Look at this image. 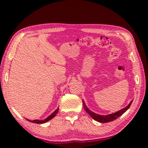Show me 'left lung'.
<instances>
[{
    "mask_svg": "<svg viewBox=\"0 0 148 148\" xmlns=\"http://www.w3.org/2000/svg\"><path fill=\"white\" fill-rule=\"evenodd\" d=\"M132 102H133V100L131 101L128 106H126L125 108L121 109V110H120L118 111L115 113H113L112 114H110V115H98V114L95 113L94 112H92L91 110H90L87 107V106L85 104V102H84V100H82L83 106L84 107V109H85L86 112L93 119H94L95 120L99 122H100V123H108V122L112 121L113 120H116L119 116L123 115V114L130 107L131 105H132Z\"/></svg>",
    "mask_w": 148,
    "mask_h": 148,
    "instance_id": "left-lung-1",
    "label": "left lung"
}]
</instances>
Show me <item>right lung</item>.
<instances>
[{
  "label": "right lung",
  "instance_id": "1",
  "mask_svg": "<svg viewBox=\"0 0 148 148\" xmlns=\"http://www.w3.org/2000/svg\"><path fill=\"white\" fill-rule=\"evenodd\" d=\"M58 110H59V108H58L55 111H54L53 113L51 114V115L48 116L46 119H45V120H29L28 119H27L28 121H30V122H32V123H37V124H42V123H46V122H47L48 121H49V120L52 119L53 118H54V116H56V114L58 113Z\"/></svg>",
  "mask_w": 148,
  "mask_h": 148
}]
</instances>
